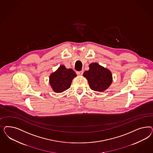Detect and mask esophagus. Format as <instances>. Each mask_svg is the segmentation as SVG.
Wrapping results in <instances>:
<instances>
[{
    "mask_svg": "<svg viewBox=\"0 0 153 153\" xmlns=\"http://www.w3.org/2000/svg\"><path fill=\"white\" fill-rule=\"evenodd\" d=\"M77 74L79 75V76H81L82 74H83V71H77Z\"/></svg>",
    "mask_w": 153,
    "mask_h": 153,
    "instance_id": "esophagus-1",
    "label": "esophagus"
}]
</instances>
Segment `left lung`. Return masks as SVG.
Returning a JSON list of instances; mask_svg holds the SVG:
<instances>
[{"label": "left lung", "instance_id": "left-lung-1", "mask_svg": "<svg viewBox=\"0 0 153 153\" xmlns=\"http://www.w3.org/2000/svg\"><path fill=\"white\" fill-rule=\"evenodd\" d=\"M83 76L88 79L90 88L95 91H105L112 82L111 72L97 63L89 65V70L85 71Z\"/></svg>", "mask_w": 153, "mask_h": 153}]
</instances>
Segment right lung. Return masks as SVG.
<instances>
[{
  "instance_id": "right-lung-1",
  "label": "right lung",
  "mask_w": 153,
  "mask_h": 153,
  "mask_svg": "<svg viewBox=\"0 0 153 153\" xmlns=\"http://www.w3.org/2000/svg\"><path fill=\"white\" fill-rule=\"evenodd\" d=\"M76 74L72 69H67L64 65H61L56 72L49 77V82L54 92L62 93L71 86L72 79Z\"/></svg>"
}]
</instances>
